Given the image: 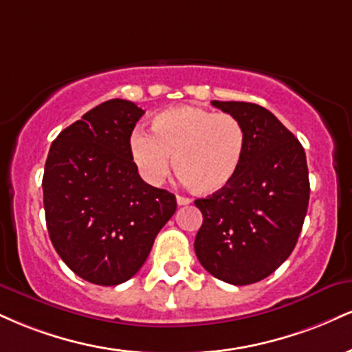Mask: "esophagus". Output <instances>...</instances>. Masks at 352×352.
Returning <instances> with one entry per match:
<instances>
[{
    "label": "esophagus",
    "mask_w": 352,
    "mask_h": 352,
    "mask_svg": "<svg viewBox=\"0 0 352 352\" xmlns=\"http://www.w3.org/2000/svg\"><path fill=\"white\" fill-rule=\"evenodd\" d=\"M177 203H179V206H185V205H190L192 200L187 197H180V195H177Z\"/></svg>",
    "instance_id": "1"
}]
</instances>
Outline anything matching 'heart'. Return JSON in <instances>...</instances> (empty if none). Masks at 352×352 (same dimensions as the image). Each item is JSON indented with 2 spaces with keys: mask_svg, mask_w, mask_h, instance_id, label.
<instances>
[{
  "mask_svg": "<svg viewBox=\"0 0 352 352\" xmlns=\"http://www.w3.org/2000/svg\"><path fill=\"white\" fill-rule=\"evenodd\" d=\"M245 144L238 118L184 104L155 114L151 135L135 129L129 138V157L149 184L167 175L172 157L173 172L185 187L213 195L236 179Z\"/></svg>",
  "mask_w": 352,
  "mask_h": 352,
  "instance_id": "1",
  "label": "heart"
}]
</instances>
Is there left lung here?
Masks as SVG:
<instances>
[{"mask_svg":"<svg viewBox=\"0 0 352 352\" xmlns=\"http://www.w3.org/2000/svg\"><path fill=\"white\" fill-rule=\"evenodd\" d=\"M243 122L245 152L236 179L195 200L203 224L195 254L213 277L249 285L278 269L297 244L310 200L307 155L269 109L244 101H211Z\"/></svg>","mask_w":352,"mask_h":352,"instance_id":"obj_1","label":"left lung"}]
</instances>
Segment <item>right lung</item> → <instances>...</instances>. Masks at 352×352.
I'll return each mask as SVG.
<instances>
[{"label":"right lung","instance_id":"1","mask_svg":"<svg viewBox=\"0 0 352 352\" xmlns=\"http://www.w3.org/2000/svg\"><path fill=\"white\" fill-rule=\"evenodd\" d=\"M142 114L133 101H104L63 129L45 160L50 241L78 277L96 285H120L138 274L177 210L175 195L146 184L129 157Z\"/></svg>","mask_w":352,"mask_h":352}]
</instances>
